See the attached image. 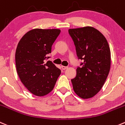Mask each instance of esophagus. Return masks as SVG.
Returning <instances> with one entry per match:
<instances>
[{
  "label": "esophagus",
  "instance_id": "1",
  "mask_svg": "<svg viewBox=\"0 0 125 125\" xmlns=\"http://www.w3.org/2000/svg\"><path fill=\"white\" fill-rule=\"evenodd\" d=\"M62 68L63 70H65L66 69L68 68V66H62Z\"/></svg>",
  "mask_w": 125,
  "mask_h": 125
}]
</instances>
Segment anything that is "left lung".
I'll use <instances>...</instances> for the list:
<instances>
[{"label":"left lung","instance_id":"left-lung-1","mask_svg":"<svg viewBox=\"0 0 125 125\" xmlns=\"http://www.w3.org/2000/svg\"><path fill=\"white\" fill-rule=\"evenodd\" d=\"M69 34L76 46L77 56L83 60L71 79L75 93L82 99L93 97L105 83L111 68V51L107 40L93 27L70 29Z\"/></svg>","mask_w":125,"mask_h":125}]
</instances>
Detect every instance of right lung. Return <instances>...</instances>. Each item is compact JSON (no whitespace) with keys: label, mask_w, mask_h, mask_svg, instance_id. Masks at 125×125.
I'll return each mask as SVG.
<instances>
[{"label":"right lung","mask_w":125,"mask_h":125,"mask_svg":"<svg viewBox=\"0 0 125 125\" xmlns=\"http://www.w3.org/2000/svg\"><path fill=\"white\" fill-rule=\"evenodd\" d=\"M60 33L59 29H32L18 43L15 54L17 73L24 85L36 96L50 93L61 73L51 61L46 62Z\"/></svg>","instance_id":"add662e5"}]
</instances>
